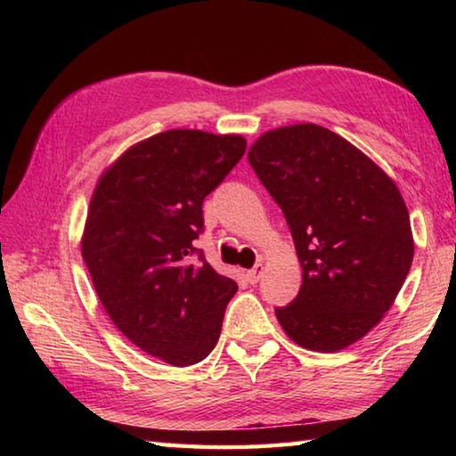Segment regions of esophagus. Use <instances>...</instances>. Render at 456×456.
Segmentation results:
<instances>
[{
	"label": "esophagus",
	"mask_w": 456,
	"mask_h": 456,
	"mask_svg": "<svg viewBox=\"0 0 456 456\" xmlns=\"http://www.w3.org/2000/svg\"><path fill=\"white\" fill-rule=\"evenodd\" d=\"M264 265H261V264H257L256 267H253V269H249V272H247L245 273V277H247V281H249V283H257L259 280H261V277H264Z\"/></svg>",
	"instance_id": "esophagus-1"
}]
</instances>
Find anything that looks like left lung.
<instances>
[{
    "label": "left lung",
    "mask_w": 456,
    "mask_h": 456,
    "mask_svg": "<svg viewBox=\"0 0 456 456\" xmlns=\"http://www.w3.org/2000/svg\"><path fill=\"white\" fill-rule=\"evenodd\" d=\"M281 207L302 288L275 315L305 350L338 352L380 323L411 272L414 239L396 183L312 122L267 130L247 152Z\"/></svg>",
    "instance_id": "1"
}]
</instances>
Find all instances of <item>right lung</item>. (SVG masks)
Segmentation results:
<instances>
[{
  "label": "right lung",
  "instance_id": "add662e5",
  "mask_svg": "<svg viewBox=\"0 0 456 456\" xmlns=\"http://www.w3.org/2000/svg\"><path fill=\"white\" fill-rule=\"evenodd\" d=\"M241 134L175 128L126 149L100 175L82 257L100 304L122 334L171 366L209 356L237 283L192 241L203 200L243 157Z\"/></svg>",
  "mask_w": 456,
  "mask_h": 456
}]
</instances>
